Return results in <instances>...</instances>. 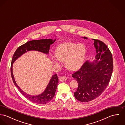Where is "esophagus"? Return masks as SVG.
<instances>
[{"label": "esophagus", "instance_id": "obj_1", "mask_svg": "<svg viewBox=\"0 0 125 125\" xmlns=\"http://www.w3.org/2000/svg\"><path fill=\"white\" fill-rule=\"evenodd\" d=\"M67 79V78H66V77L64 76H62L61 77H60L59 78V80L61 81H65Z\"/></svg>", "mask_w": 125, "mask_h": 125}]
</instances>
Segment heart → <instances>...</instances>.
Segmentation results:
<instances>
[{
	"label": "heart",
	"mask_w": 125,
	"mask_h": 125,
	"mask_svg": "<svg viewBox=\"0 0 125 125\" xmlns=\"http://www.w3.org/2000/svg\"><path fill=\"white\" fill-rule=\"evenodd\" d=\"M87 50L83 44L66 42L59 46L56 50V57L52 58L54 64L60 66L58 61L65 62L66 68L70 71H75L82 65L86 55Z\"/></svg>",
	"instance_id": "obj_1"
}]
</instances>
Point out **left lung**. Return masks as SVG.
Returning <instances> with one entry per match:
<instances>
[{
    "mask_svg": "<svg viewBox=\"0 0 125 125\" xmlns=\"http://www.w3.org/2000/svg\"><path fill=\"white\" fill-rule=\"evenodd\" d=\"M93 40L96 60L86 61L78 71L72 75L78 83L74 96L78 101L84 103L101 95L109 84L113 70L112 55L107 46L100 40Z\"/></svg>",
    "mask_w": 125,
    "mask_h": 125,
    "instance_id": "left-lung-1",
    "label": "left lung"
}]
</instances>
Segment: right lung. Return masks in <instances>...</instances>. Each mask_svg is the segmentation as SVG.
I'll use <instances>...</instances> for the list:
<instances>
[{
	"label": "right lung",
	"instance_id": "right-lung-1",
	"mask_svg": "<svg viewBox=\"0 0 125 125\" xmlns=\"http://www.w3.org/2000/svg\"><path fill=\"white\" fill-rule=\"evenodd\" d=\"M55 41L56 39L54 40L52 39H45L28 41L19 47L14 52L12 57L10 71L13 82L15 86L17 88L24 97L31 102L35 104H45L50 102L53 99L59 83L57 74H55L52 76L48 85L46 88V89L42 93L38 95H31L28 94L22 91V90H21L17 84L13 74V63L20 56L29 51H35L46 54H48L51 45H52Z\"/></svg>",
	"mask_w": 125,
	"mask_h": 125
}]
</instances>
